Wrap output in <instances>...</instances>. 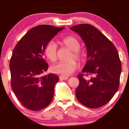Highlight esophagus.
I'll return each instance as SVG.
<instances>
[{
    "label": "esophagus",
    "mask_w": 129,
    "mask_h": 129,
    "mask_svg": "<svg viewBox=\"0 0 129 129\" xmlns=\"http://www.w3.org/2000/svg\"><path fill=\"white\" fill-rule=\"evenodd\" d=\"M68 77L67 76H60L59 77V79H60V80H66V79H68Z\"/></svg>",
    "instance_id": "34e87169"
}]
</instances>
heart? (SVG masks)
Returning <instances> with one entry per match:
<instances>
[{"label": "heart", "instance_id": "b5f03b06", "mask_svg": "<svg viewBox=\"0 0 129 129\" xmlns=\"http://www.w3.org/2000/svg\"><path fill=\"white\" fill-rule=\"evenodd\" d=\"M62 45L72 51L70 59H75L77 60H81L82 58V54L79 51L81 44L79 40L74 36H68L63 38L61 41ZM44 53L47 58L50 61L54 62L57 58V48L56 43L50 41L47 44L44 49ZM77 68V63L74 60L67 62H60L54 65L51 67L53 73L57 75L68 76L75 71Z\"/></svg>", "mask_w": 129, "mask_h": 129}]
</instances>
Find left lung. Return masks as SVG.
Wrapping results in <instances>:
<instances>
[{
	"label": "left lung",
	"instance_id": "1",
	"mask_svg": "<svg viewBox=\"0 0 129 129\" xmlns=\"http://www.w3.org/2000/svg\"><path fill=\"white\" fill-rule=\"evenodd\" d=\"M78 33L87 47V60L78 75L79 86L76 96L84 106L97 109L104 106L118 90L121 73V63L117 49L113 43L96 28L82 23L70 28ZM84 74L93 76L84 79Z\"/></svg>",
	"mask_w": 129,
	"mask_h": 129
}]
</instances>
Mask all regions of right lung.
Listing matches in <instances>:
<instances>
[{
  "instance_id": "obj_1",
  "label": "right lung",
  "mask_w": 129,
  "mask_h": 129,
  "mask_svg": "<svg viewBox=\"0 0 129 129\" xmlns=\"http://www.w3.org/2000/svg\"><path fill=\"white\" fill-rule=\"evenodd\" d=\"M64 27L41 25L29 30L13 50L10 62L11 85L17 100L26 109L41 110L48 106L54 96L59 77L42 76L48 65L44 57L46 45Z\"/></svg>"
}]
</instances>
